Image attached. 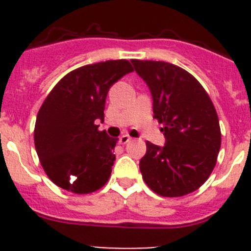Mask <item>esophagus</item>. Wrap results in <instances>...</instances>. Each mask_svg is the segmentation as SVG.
I'll return each instance as SVG.
<instances>
[{
    "instance_id": "obj_1",
    "label": "esophagus",
    "mask_w": 251,
    "mask_h": 251,
    "mask_svg": "<svg viewBox=\"0 0 251 251\" xmlns=\"http://www.w3.org/2000/svg\"><path fill=\"white\" fill-rule=\"evenodd\" d=\"M128 142H130V137L128 134H123V136L119 137V143L121 145H127Z\"/></svg>"
}]
</instances>
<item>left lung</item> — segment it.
Returning <instances> with one entry per match:
<instances>
[{
    "mask_svg": "<svg viewBox=\"0 0 251 251\" xmlns=\"http://www.w3.org/2000/svg\"><path fill=\"white\" fill-rule=\"evenodd\" d=\"M153 99V118L163 126V147L146 142L139 162L148 187L165 197L196 191L210 177L221 146L219 118L211 99L185 69L166 61L130 60Z\"/></svg>",
    "mask_w": 251,
    "mask_h": 251,
    "instance_id": "8db88e82",
    "label": "left lung"
}]
</instances>
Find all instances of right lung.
Here are the masks:
<instances>
[{"label": "right lung", "mask_w": 251, "mask_h": 251, "mask_svg": "<svg viewBox=\"0 0 251 251\" xmlns=\"http://www.w3.org/2000/svg\"><path fill=\"white\" fill-rule=\"evenodd\" d=\"M133 66L108 60L77 68L52 88L36 117L35 148L41 166L56 186L74 194L103 187L112 174L118 138L99 130L109 88Z\"/></svg>", "instance_id": "obj_1"}]
</instances>
